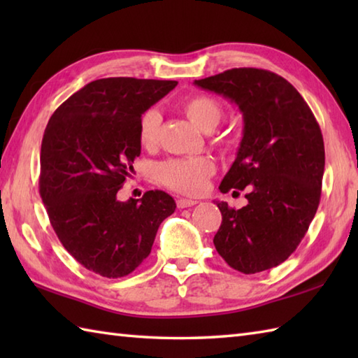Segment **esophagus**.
Returning <instances> with one entry per match:
<instances>
[{"label":"esophagus","mask_w":358,"mask_h":358,"mask_svg":"<svg viewBox=\"0 0 358 358\" xmlns=\"http://www.w3.org/2000/svg\"><path fill=\"white\" fill-rule=\"evenodd\" d=\"M196 203H199L196 200L180 199V200H177V206H178L180 209H185V208H191V206H194V204H196Z\"/></svg>","instance_id":"esophagus-1"}]
</instances>
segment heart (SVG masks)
<instances>
[{
  "mask_svg": "<svg viewBox=\"0 0 358 358\" xmlns=\"http://www.w3.org/2000/svg\"><path fill=\"white\" fill-rule=\"evenodd\" d=\"M183 110L186 117L192 123L204 132H210L220 124L224 112L222 104L215 101L214 98L195 95L187 98L183 103ZM159 117L158 110L149 109L143 113L140 120V143L143 148L152 149L158 144L159 135ZM218 143H223L222 136L217 138ZM214 173V163L206 157H191V158H178L169 159L158 166L157 177L162 183L180 194H199L206 185L208 178Z\"/></svg>",
  "mask_w": 358,
  "mask_h": 358,
  "instance_id": "b5f03b06",
  "label": "heart"
}]
</instances>
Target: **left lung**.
Instances as JSON below:
<instances>
[{"label": "left lung", "mask_w": 358, "mask_h": 358, "mask_svg": "<svg viewBox=\"0 0 358 358\" xmlns=\"http://www.w3.org/2000/svg\"><path fill=\"white\" fill-rule=\"evenodd\" d=\"M195 86L237 104L245 123L220 191L246 189L248 204L232 209L215 201L223 217L214 237L217 252L243 273L275 268L300 245L320 203V126L299 90L269 71L229 69L195 80Z\"/></svg>", "instance_id": "1"}]
</instances>
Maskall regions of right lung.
Wrapping results in <instances>:
<instances>
[{
    "label": "right lung",
    "instance_id": "1",
    "mask_svg": "<svg viewBox=\"0 0 358 358\" xmlns=\"http://www.w3.org/2000/svg\"><path fill=\"white\" fill-rule=\"evenodd\" d=\"M177 81L101 78L50 117L41 143L40 195L62 245L86 269L129 275L150 254L173 199L148 191L120 201L117 192L140 157V120Z\"/></svg>",
    "mask_w": 358,
    "mask_h": 358
}]
</instances>
